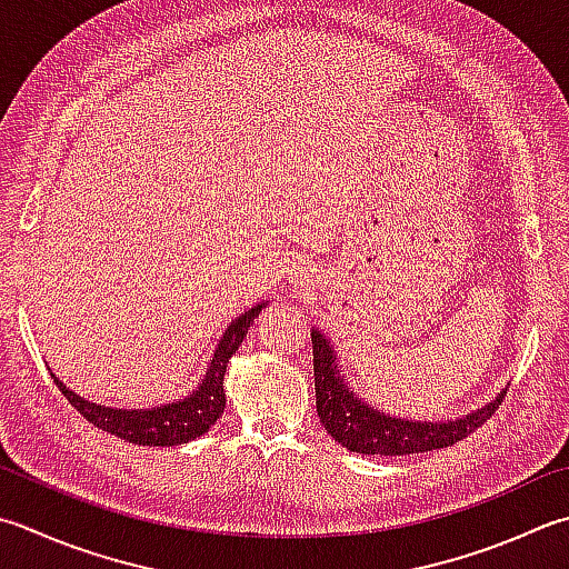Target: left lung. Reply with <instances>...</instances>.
<instances>
[{
	"label": "left lung",
	"instance_id": "1",
	"mask_svg": "<svg viewBox=\"0 0 569 569\" xmlns=\"http://www.w3.org/2000/svg\"><path fill=\"white\" fill-rule=\"evenodd\" d=\"M313 338L316 407L320 425L340 447L365 456H409L433 449H447L476 431L503 402L506 389L473 411L456 419L419 421L389 415L355 392L345 380L340 358L326 332L310 330Z\"/></svg>",
	"mask_w": 569,
	"mask_h": 569
}]
</instances>
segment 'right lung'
<instances>
[{"label": "right lung", "mask_w": 569, "mask_h": 569, "mask_svg": "<svg viewBox=\"0 0 569 569\" xmlns=\"http://www.w3.org/2000/svg\"><path fill=\"white\" fill-rule=\"evenodd\" d=\"M266 306H269V300H261L259 306L243 310L241 316L229 322L227 330L221 332L217 350L211 355L202 380L197 382L194 389H189L182 399H174V402L148 409L106 407L76 395V389L66 387L53 372L51 377L56 387L63 392V397L69 399L93 427L108 433H116V437L130 443H140V447H180V443L202 437V433H207L214 427V421L224 415L227 365L231 360V355H237L239 345L247 338L253 320L259 318L261 308Z\"/></svg>", "instance_id": "add662e5"}]
</instances>
